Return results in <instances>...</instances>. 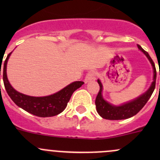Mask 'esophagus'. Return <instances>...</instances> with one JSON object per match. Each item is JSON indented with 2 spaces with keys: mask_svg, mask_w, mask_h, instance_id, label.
I'll list each match as a JSON object with an SVG mask.
<instances>
[{
  "mask_svg": "<svg viewBox=\"0 0 160 160\" xmlns=\"http://www.w3.org/2000/svg\"><path fill=\"white\" fill-rule=\"evenodd\" d=\"M95 80H96V73H95L94 71L91 70L86 75V77L84 79V82L87 83H89V82L94 81Z\"/></svg>",
  "mask_w": 160,
  "mask_h": 160,
  "instance_id": "34e87169",
  "label": "esophagus"
}]
</instances>
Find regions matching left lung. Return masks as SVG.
I'll return each instance as SVG.
<instances>
[{
    "mask_svg": "<svg viewBox=\"0 0 160 160\" xmlns=\"http://www.w3.org/2000/svg\"><path fill=\"white\" fill-rule=\"evenodd\" d=\"M138 48L147 56L149 60L151 62L152 66L153 67V71H154V76H153V82L152 83L151 87L149 89L147 90L145 93L138 97L134 101H130V102L126 103L125 104H122L121 106H114L108 103L107 101H104V98H102V92L103 87L101 84V81L98 80V83L100 86V90L97 95L96 100H95V104H96L97 111L100 116L104 119H108V120H122V119H127L132 116L135 115L137 113L139 112V111L145 106V104L149 101L150 97L154 91L155 88H156V70L155 67L154 62L151 59L149 53L145 51L141 46L138 45ZM160 74V72H159Z\"/></svg>",
    "mask_w": 160,
    "mask_h": 160,
    "instance_id": "obj_1",
    "label": "left lung"
}]
</instances>
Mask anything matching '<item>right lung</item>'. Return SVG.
I'll return each mask as SVG.
<instances>
[{
    "mask_svg": "<svg viewBox=\"0 0 160 160\" xmlns=\"http://www.w3.org/2000/svg\"><path fill=\"white\" fill-rule=\"evenodd\" d=\"M8 55L3 67V80L4 88L11 99L16 105L27 112L42 118L52 117L60 114L67 106L72 93L83 84V81H76L54 94L46 97H31L23 94L11 87L7 77V62L11 55ZM1 75V70H0Z\"/></svg>",
    "mask_w": 160,
    "mask_h": 160,
    "instance_id": "1",
    "label": "right lung"
}]
</instances>
